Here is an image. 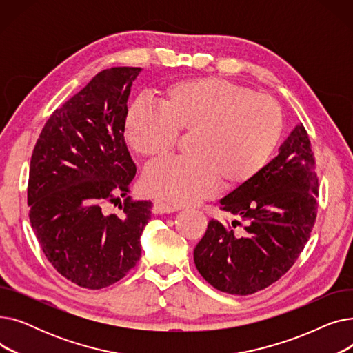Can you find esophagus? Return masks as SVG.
<instances>
[{
    "instance_id": "esophagus-1",
    "label": "esophagus",
    "mask_w": 353,
    "mask_h": 353,
    "mask_svg": "<svg viewBox=\"0 0 353 353\" xmlns=\"http://www.w3.org/2000/svg\"><path fill=\"white\" fill-rule=\"evenodd\" d=\"M179 210V208L169 205V203H164L161 200H154L153 201V213L161 214V213H173Z\"/></svg>"
}]
</instances>
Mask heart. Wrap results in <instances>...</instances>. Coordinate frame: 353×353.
Masks as SVG:
<instances>
[{
  "label": "heart",
  "instance_id": "obj_1",
  "mask_svg": "<svg viewBox=\"0 0 353 353\" xmlns=\"http://www.w3.org/2000/svg\"><path fill=\"white\" fill-rule=\"evenodd\" d=\"M159 110L143 101L128 108L124 137L140 157L169 156L188 134L189 156L148 167L145 193L172 205H190L213 193L217 183L236 189L253 180L281 140L283 117L277 103L223 79H194L165 87Z\"/></svg>",
  "mask_w": 353,
  "mask_h": 353
}]
</instances>
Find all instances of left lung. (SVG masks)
Returning <instances> with one entry per match:
<instances>
[{
	"instance_id": "left-lung-1",
	"label": "left lung",
	"mask_w": 353,
	"mask_h": 353,
	"mask_svg": "<svg viewBox=\"0 0 353 353\" xmlns=\"http://www.w3.org/2000/svg\"><path fill=\"white\" fill-rule=\"evenodd\" d=\"M316 161L303 124L253 180L220 200L232 223L212 219L194 248L199 273L217 290L252 294L294 265L318 213ZM244 225H241V221Z\"/></svg>"
}]
</instances>
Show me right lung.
<instances>
[{"mask_svg": "<svg viewBox=\"0 0 353 353\" xmlns=\"http://www.w3.org/2000/svg\"><path fill=\"white\" fill-rule=\"evenodd\" d=\"M140 71L113 67L96 74L52 111L32 150L31 228L54 269L81 288L113 285L140 259L152 201L127 196L136 164L124 140L127 100ZM110 204L121 213L108 214Z\"/></svg>", "mask_w": 353, "mask_h": 353, "instance_id": "right-lung-1", "label": "right lung"}]
</instances>
